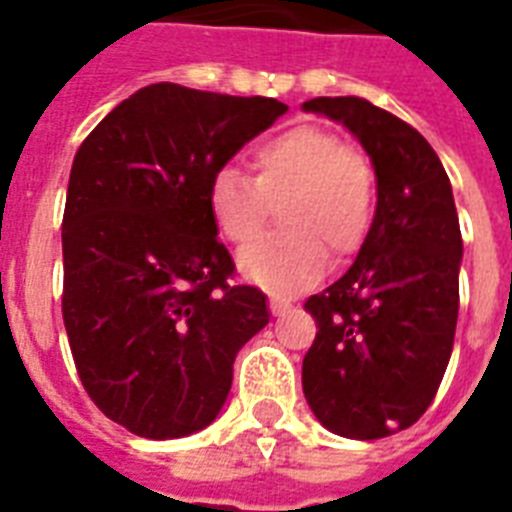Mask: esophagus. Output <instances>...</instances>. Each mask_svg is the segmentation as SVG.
<instances>
[{"label": "esophagus", "mask_w": 512, "mask_h": 512, "mask_svg": "<svg viewBox=\"0 0 512 512\" xmlns=\"http://www.w3.org/2000/svg\"><path fill=\"white\" fill-rule=\"evenodd\" d=\"M269 310H272V315H275V318H280V315H285V312L291 310V304L283 299H269Z\"/></svg>", "instance_id": "obj_1"}]
</instances>
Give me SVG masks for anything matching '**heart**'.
<instances>
[{"mask_svg": "<svg viewBox=\"0 0 512 512\" xmlns=\"http://www.w3.org/2000/svg\"><path fill=\"white\" fill-rule=\"evenodd\" d=\"M253 178L219 168L208 181V211L229 243H248L267 224L269 202H280L275 232L245 245L240 275L275 296L318 283L326 251L350 256L374 219V170L360 152L318 125H299L261 141L251 157Z\"/></svg>", "mask_w": 512, "mask_h": 512, "instance_id": "heart-1", "label": "heart"}]
</instances>
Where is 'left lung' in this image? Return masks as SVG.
Masks as SVG:
<instances>
[{
	"instance_id": "1",
	"label": "left lung",
	"mask_w": 512,
	"mask_h": 512,
	"mask_svg": "<svg viewBox=\"0 0 512 512\" xmlns=\"http://www.w3.org/2000/svg\"><path fill=\"white\" fill-rule=\"evenodd\" d=\"M371 157L376 213L352 267L304 310L318 336L301 363L312 414L331 433L374 441L433 403L459 312L462 235L446 170L425 136L366 98H312Z\"/></svg>"
}]
</instances>
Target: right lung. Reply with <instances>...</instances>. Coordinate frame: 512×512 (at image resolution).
Wrapping results in <instances>:
<instances>
[{"label": "right lung", "mask_w": 512, "mask_h": 512, "mask_svg": "<svg viewBox=\"0 0 512 512\" xmlns=\"http://www.w3.org/2000/svg\"><path fill=\"white\" fill-rule=\"evenodd\" d=\"M275 98L157 82L82 141L63 211V326L87 395L141 438H184L219 417L232 363L269 323L235 272L208 181L283 117Z\"/></svg>", "instance_id": "1"}]
</instances>
